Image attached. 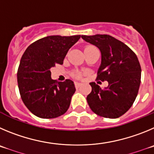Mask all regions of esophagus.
I'll list each match as a JSON object with an SVG mask.
<instances>
[{
  "label": "esophagus",
  "mask_w": 154,
  "mask_h": 154,
  "mask_svg": "<svg viewBox=\"0 0 154 154\" xmlns=\"http://www.w3.org/2000/svg\"><path fill=\"white\" fill-rule=\"evenodd\" d=\"M74 84H75V87H77V88H79V87L81 86V84H82L81 83H80V82H75Z\"/></svg>",
  "instance_id": "1"
}]
</instances>
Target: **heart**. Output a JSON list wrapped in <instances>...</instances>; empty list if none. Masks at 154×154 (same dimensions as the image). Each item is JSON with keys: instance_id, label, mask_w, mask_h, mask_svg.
<instances>
[{"instance_id": "heart-1", "label": "heart", "mask_w": 154, "mask_h": 154, "mask_svg": "<svg viewBox=\"0 0 154 154\" xmlns=\"http://www.w3.org/2000/svg\"><path fill=\"white\" fill-rule=\"evenodd\" d=\"M93 48V47H87V48H85V50L88 49V48ZM84 75H85V73H84V72L79 71V70H75V71H74L73 73H72V76H73V77L76 79L82 78Z\"/></svg>"}]
</instances>
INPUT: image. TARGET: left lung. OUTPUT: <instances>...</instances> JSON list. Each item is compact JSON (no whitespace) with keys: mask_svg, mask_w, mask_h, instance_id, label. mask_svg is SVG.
<instances>
[{"mask_svg":"<svg viewBox=\"0 0 154 154\" xmlns=\"http://www.w3.org/2000/svg\"><path fill=\"white\" fill-rule=\"evenodd\" d=\"M101 52V64L97 80H106L107 87L101 88L95 82L90 85L87 97L90 108L100 117L118 118L132 106L137 96L141 67L137 55L124 43L107 34L81 36Z\"/></svg>","mask_w":154,"mask_h":154,"instance_id":"left-lung-1","label":"left lung"}]
</instances>
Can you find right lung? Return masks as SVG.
Listing matches in <instances>:
<instances>
[{"label":"right lung","mask_w":154,"mask_h":154,"mask_svg":"<svg viewBox=\"0 0 154 154\" xmlns=\"http://www.w3.org/2000/svg\"><path fill=\"white\" fill-rule=\"evenodd\" d=\"M80 35L48 36L32 43L24 51L18 70L17 84L23 103L40 118L51 119L67 112L76 91L74 81L51 79V68L62 64Z\"/></svg>","instance_id":"obj_1"}]
</instances>
